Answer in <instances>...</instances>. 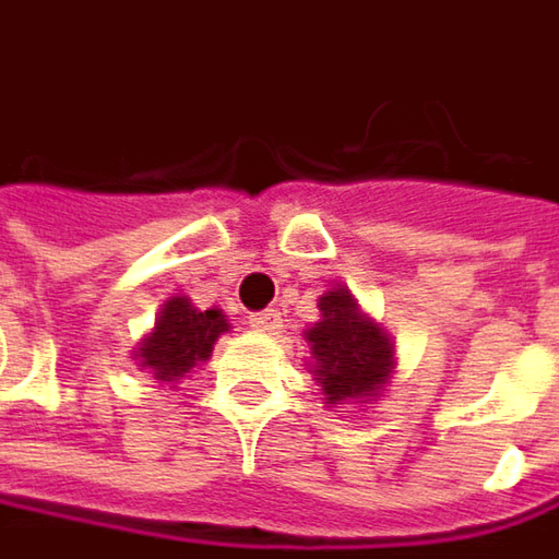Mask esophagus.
I'll list each match as a JSON object with an SVG mask.
<instances>
[{"mask_svg": "<svg viewBox=\"0 0 559 559\" xmlns=\"http://www.w3.org/2000/svg\"><path fill=\"white\" fill-rule=\"evenodd\" d=\"M250 328L260 331V334H278L281 328H284V321H281L278 309H265V312H253L250 316Z\"/></svg>", "mask_w": 559, "mask_h": 559, "instance_id": "esophagus-1", "label": "esophagus"}]
</instances>
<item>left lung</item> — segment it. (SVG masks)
Masks as SVG:
<instances>
[{
	"label": "left lung",
	"mask_w": 559,
	"mask_h": 559,
	"mask_svg": "<svg viewBox=\"0 0 559 559\" xmlns=\"http://www.w3.org/2000/svg\"><path fill=\"white\" fill-rule=\"evenodd\" d=\"M318 318L302 331L309 371L324 395V408L371 405L395 368L393 337L368 316L343 284L318 297Z\"/></svg>",
	"instance_id": "left-lung-1"
}]
</instances>
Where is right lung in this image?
<instances>
[{"label": "right lung", "mask_w": 559, "mask_h": 559, "mask_svg": "<svg viewBox=\"0 0 559 559\" xmlns=\"http://www.w3.org/2000/svg\"><path fill=\"white\" fill-rule=\"evenodd\" d=\"M222 309H198L188 297H169L154 318V328L135 346V365L154 377L157 386H176L182 377L213 356L216 340L228 331Z\"/></svg>", "instance_id": "right-lung-1"}]
</instances>
